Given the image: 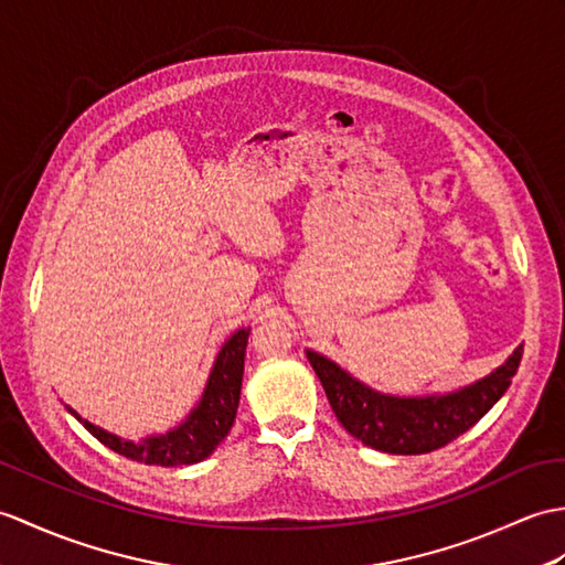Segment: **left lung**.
I'll return each mask as SVG.
<instances>
[{
    "instance_id": "obj_1",
    "label": "left lung",
    "mask_w": 565,
    "mask_h": 565,
    "mask_svg": "<svg viewBox=\"0 0 565 565\" xmlns=\"http://www.w3.org/2000/svg\"><path fill=\"white\" fill-rule=\"evenodd\" d=\"M324 395L353 438L392 455H424L448 445L475 426L503 397L518 373L522 347L503 365L462 390L428 397H392L359 383L318 351H306Z\"/></svg>"
}]
</instances>
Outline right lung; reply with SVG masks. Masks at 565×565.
<instances>
[{
  "label": "right lung",
  "mask_w": 565,
  "mask_h": 565,
  "mask_svg": "<svg viewBox=\"0 0 565 565\" xmlns=\"http://www.w3.org/2000/svg\"><path fill=\"white\" fill-rule=\"evenodd\" d=\"M247 337H250V330H245V327L231 334L228 342L218 351L212 373H209L202 399L196 402L185 422L161 433V436H149L139 443L122 440L120 436H113V433L84 422L74 409L70 412L86 426L88 433H94L105 448L115 450L117 455H125L135 462L159 467L202 462L228 436L235 422V412H238L241 402Z\"/></svg>",
  "instance_id": "1"
}]
</instances>
